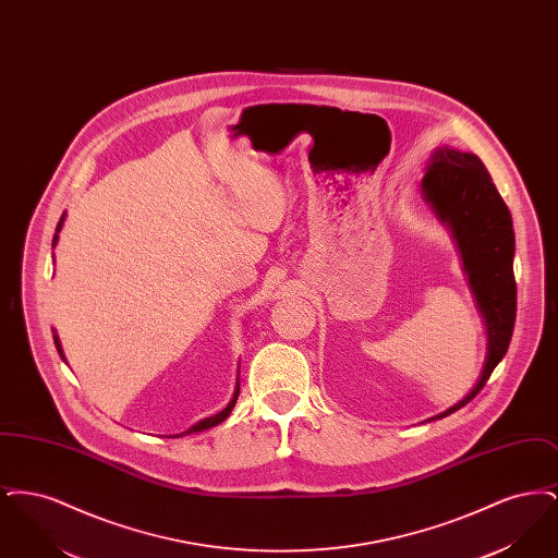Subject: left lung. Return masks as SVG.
Here are the masks:
<instances>
[{"mask_svg": "<svg viewBox=\"0 0 558 558\" xmlns=\"http://www.w3.org/2000/svg\"><path fill=\"white\" fill-rule=\"evenodd\" d=\"M423 190L437 215L450 223L489 337L487 360L475 389L435 416L444 418L477 396L510 345L517 318L514 230L505 198L477 155L453 148L437 150L423 178Z\"/></svg>", "mask_w": 558, "mask_h": 558, "instance_id": "left-lung-1", "label": "left lung"}]
</instances>
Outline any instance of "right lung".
Here are the masks:
<instances>
[{"label": "right lung", "mask_w": 558, "mask_h": 558, "mask_svg": "<svg viewBox=\"0 0 558 558\" xmlns=\"http://www.w3.org/2000/svg\"><path fill=\"white\" fill-rule=\"evenodd\" d=\"M62 221H64V215L60 217V221H58V226H56V232H60V228H62ZM56 239H58V234L53 236V244H56ZM53 343H56V349H58V353L62 355V347H60V341H58V337L53 335ZM62 360H64V355H62ZM240 393V385L236 383V391H234V398L232 401L228 403V408H223L219 414H215V416H209V418H205V421H201V423H196L194 426H190L186 433H180V435H190V433H196V430H205V428H211V426L219 425V423H223L228 416H230V412H232V408H234V403H236V399H239ZM178 435V437H180Z\"/></svg>", "instance_id": "add662e5"}]
</instances>
